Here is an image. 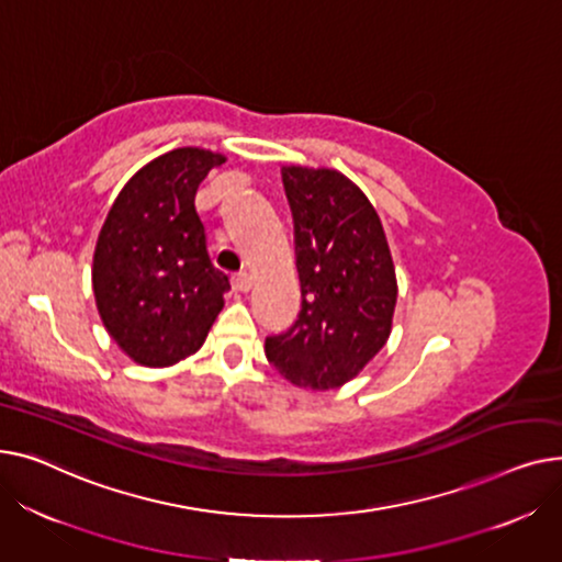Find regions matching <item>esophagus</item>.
Masks as SVG:
<instances>
[{
	"label": "esophagus",
	"mask_w": 562,
	"mask_h": 562,
	"mask_svg": "<svg viewBox=\"0 0 562 562\" xmlns=\"http://www.w3.org/2000/svg\"><path fill=\"white\" fill-rule=\"evenodd\" d=\"M231 285H234L236 292H249L251 290V277L247 272H240V274L231 279Z\"/></svg>",
	"instance_id": "1"
}]
</instances>
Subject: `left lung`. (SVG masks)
I'll return each instance as SVG.
<instances>
[{
    "label": "left lung",
    "instance_id": "8db88e82",
    "mask_svg": "<svg viewBox=\"0 0 562 562\" xmlns=\"http://www.w3.org/2000/svg\"><path fill=\"white\" fill-rule=\"evenodd\" d=\"M294 220L302 311L266 356L292 385L336 390L383 349L397 306V274L383 224L351 179L331 168L283 165Z\"/></svg>",
    "mask_w": 562,
    "mask_h": 562
}]
</instances>
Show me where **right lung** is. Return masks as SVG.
<instances>
[{
	"label": "right lung",
	"mask_w": 562,
	"mask_h": 562,
	"mask_svg": "<svg viewBox=\"0 0 562 562\" xmlns=\"http://www.w3.org/2000/svg\"><path fill=\"white\" fill-rule=\"evenodd\" d=\"M224 154L179 147L131 177L92 256L97 313L143 368H172L202 349L224 308L228 277L215 270L194 194Z\"/></svg>",
	"instance_id": "obj_1"
}]
</instances>
